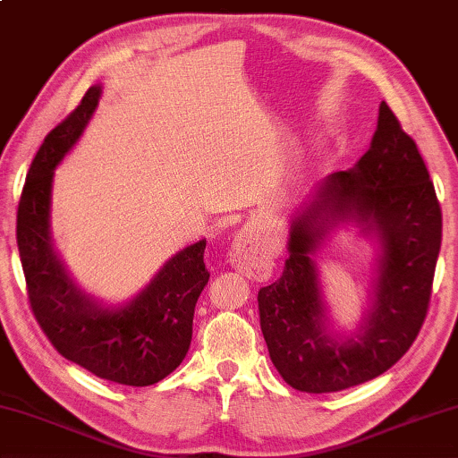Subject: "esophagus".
Returning <instances> with one entry per match:
<instances>
[{
  "instance_id": "34e87169",
  "label": "esophagus",
  "mask_w": 458,
  "mask_h": 458,
  "mask_svg": "<svg viewBox=\"0 0 458 458\" xmlns=\"http://www.w3.org/2000/svg\"><path fill=\"white\" fill-rule=\"evenodd\" d=\"M229 261L247 277H261L269 271L271 257L261 241L255 239L251 229H241L235 235V243L231 247Z\"/></svg>"
}]
</instances>
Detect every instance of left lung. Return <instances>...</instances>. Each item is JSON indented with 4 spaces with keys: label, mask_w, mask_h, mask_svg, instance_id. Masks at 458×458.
Here are the masks:
<instances>
[{
    "label": "left lung",
    "mask_w": 458,
    "mask_h": 458,
    "mask_svg": "<svg viewBox=\"0 0 458 458\" xmlns=\"http://www.w3.org/2000/svg\"><path fill=\"white\" fill-rule=\"evenodd\" d=\"M375 225L384 241L376 303L357 340L324 335V314L310 259L336 218ZM443 215L412 137L391 107H378L377 131L355 169L333 174L291 227L281 277L259 291V317L275 369L293 389L335 393L391 369L425 323Z\"/></svg>",
    "instance_id": "1"
}]
</instances>
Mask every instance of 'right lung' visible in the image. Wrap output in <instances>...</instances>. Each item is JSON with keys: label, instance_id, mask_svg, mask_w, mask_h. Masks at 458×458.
<instances>
[{"label": "right lung", "instance_id": "add662e5", "mask_svg": "<svg viewBox=\"0 0 458 458\" xmlns=\"http://www.w3.org/2000/svg\"><path fill=\"white\" fill-rule=\"evenodd\" d=\"M99 91L89 88L33 157L17 205V249L30 309L59 355L106 381L148 386L174 373L191 344L195 303L209 281L207 243L171 257L131 303L115 310L93 305L67 279L49 243L51 179L88 125Z\"/></svg>", "mask_w": 458, "mask_h": 458}]
</instances>
